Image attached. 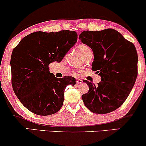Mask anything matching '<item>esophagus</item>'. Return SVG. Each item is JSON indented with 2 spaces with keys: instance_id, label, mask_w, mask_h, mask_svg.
Listing matches in <instances>:
<instances>
[{
  "instance_id": "obj_1",
  "label": "esophagus",
  "mask_w": 146,
  "mask_h": 146,
  "mask_svg": "<svg viewBox=\"0 0 146 146\" xmlns=\"http://www.w3.org/2000/svg\"><path fill=\"white\" fill-rule=\"evenodd\" d=\"M76 84H82V80H80V79H77Z\"/></svg>"
}]
</instances>
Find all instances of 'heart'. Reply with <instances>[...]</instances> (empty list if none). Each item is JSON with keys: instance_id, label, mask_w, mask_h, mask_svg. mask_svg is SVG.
Wrapping results in <instances>:
<instances>
[{"instance_id": "b5f03b06", "label": "heart", "mask_w": 146, "mask_h": 146, "mask_svg": "<svg viewBox=\"0 0 146 146\" xmlns=\"http://www.w3.org/2000/svg\"><path fill=\"white\" fill-rule=\"evenodd\" d=\"M78 50L79 51H80V54L82 56L84 54H86V53H88V52L91 51V49H90L88 46H86V45L85 44H80L78 47ZM75 75H77V73H75Z\"/></svg>"}]
</instances>
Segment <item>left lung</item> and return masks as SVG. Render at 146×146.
Returning a JSON list of instances; mask_svg holds the SVG:
<instances>
[{
    "label": "left lung",
    "instance_id": "obj_1",
    "mask_svg": "<svg viewBox=\"0 0 146 146\" xmlns=\"http://www.w3.org/2000/svg\"><path fill=\"white\" fill-rule=\"evenodd\" d=\"M80 41L92 49V70L101 77L97 86L83 81L89 90L82 96L91 112L106 114L118 108L130 94L137 77L138 56L135 45L113 29L82 31Z\"/></svg>",
    "mask_w": 146,
    "mask_h": 146
}]
</instances>
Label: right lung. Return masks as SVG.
<instances>
[{
  "instance_id": "add662e5",
  "label": "right lung",
  "mask_w": 146,
  "mask_h": 146,
  "mask_svg": "<svg viewBox=\"0 0 146 146\" xmlns=\"http://www.w3.org/2000/svg\"><path fill=\"white\" fill-rule=\"evenodd\" d=\"M78 41L74 31H36L25 36L13 50L11 84L18 100L38 115H51L63 105L66 86L75 84L73 77L57 78L48 65L60 62Z\"/></svg>"
}]
</instances>
